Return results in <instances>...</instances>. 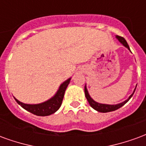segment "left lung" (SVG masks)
<instances>
[{
    "label": "left lung",
    "instance_id": "left-lung-1",
    "mask_svg": "<svg viewBox=\"0 0 146 146\" xmlns=\"http://www.w3.org/2000/svg\"><path fill=\"white\" fill-rule=\"evenodd\" d=\"M116 38L119 41V43L123 45V46H124L126 48H127L129 51H131L130 50V48H129V45L127 44V43L125 40V39L122 37V36H116ZM137 87V85H136ZM136 87H135V88L134 89V92L132 93L131 95H130L128 97L127 99H126L125 101L122 102H120V103H117V104L115 105H110V104H103V103H99L98 102L95 101L93 98L91 97V95H89V92L88 91V88H87V86L85 84V87H84V92H85V96L86 98H87V100L88 101L89 104L90 106H92L94 110H95L96 111H98V112H100V113H108V112H112V111H115V110H118L120 107H122L123 106H124V105L127 102L131 99L133 95H134V93L135 92V89H136Z\"/></svg>",
    "mask_w": 146,
    "mask_h": 146
}]
</instances>
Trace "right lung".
Listing matches in <instances>:
<instances>
[{"label": "right lung", "instance_id": "add662e5", "mask_svg": "<svg viewBox=\"0 0 146 146\" xmlns=\"http://www.w3.org/2000/svg\"><path fill=\"white\" fill-rule=\"evenodd\" d=\"M70 80H71V77L65 80L63 83H62L56 93L51 98L48 99L47 101L43 102L41 103L27 104V103H23L22 102L19 101L17 98L14 97L15 100L16 101L18 104L23 108L24 110H27L28 112L33 113L34 115L40 116H49L55 113L60 108L64 95H65V92L70 83Z\"/></svg>", "mask_w": 146, "mask_h": 146}]
</instances>
